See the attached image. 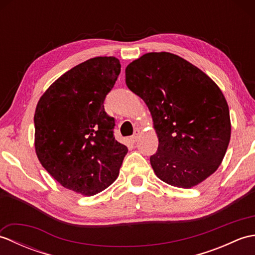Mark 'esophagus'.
<instances>
[{"label":"esophagus","instance_id":"esophagus-1","mask_svg":"<svg viewBox=\"0 0 255 255\" xmlns=\"http://www.w3.org/2000/svg\"><path fill=\"white\" fill-rule=\"evenodd\" d=\"M139 137H140V131H139V130H137L136 132L133 133V136L131 137V141H132V142H136L137 140L139 139Z\"/></svg>","mask_w":255,"mask_h":255}]
</instances>
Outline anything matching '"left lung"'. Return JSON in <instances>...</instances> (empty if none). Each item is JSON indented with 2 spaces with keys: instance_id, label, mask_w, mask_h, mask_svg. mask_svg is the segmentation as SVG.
Segmentation results:
<instances>
[{
  "instance_id": "1",
  "label": "left lung",
  "mask_w": 255,
  "mask_h": 255,
  "mask_svg": "<svg viewBox=\"0 0 255 255\" xmlns=\"http://www.w3.org/2000/svg\"><path fill=\"white\" fill-rule=\"evenodd\" d=\"M128 89L144 101L159 139L151 166L161 181L191 188L224 160L231 136L228 103L202 70L170 52H149L129 63Z\"/></svg>"
}]
</instances>
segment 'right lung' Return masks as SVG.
Instances as JSON below:
<instances>
[{
	"label": "right lung",
	"instance_id": "add662e5",
	"mask_svg": "<svg viewBox=\"0 0 255 255\" xmlns=\"http://www.w3.org/2000/svg\"><path fill=\"white\" fill-rule=\"evenodd\" d=\"M119 73L115 57L89 59L57 79L37 103V158L63 187L83 196L113 184L128 152L114 138L115 122L103 105Z\"/></svg>",
	"mask_w": 255,
	"mask_h": 255
}]
</instances>
